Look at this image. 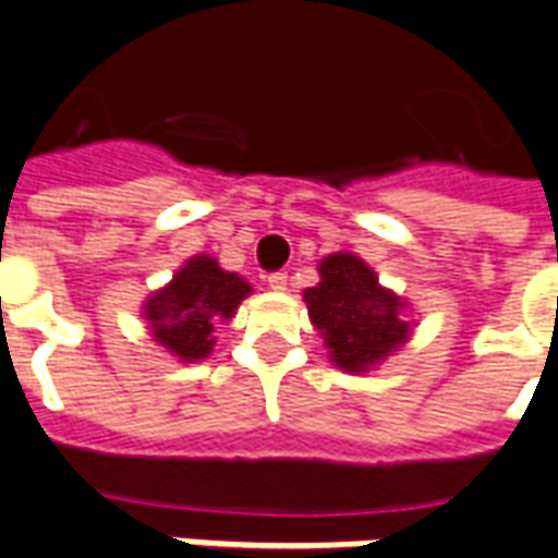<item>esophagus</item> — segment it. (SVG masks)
Listing matches in <instances>:
<instances>
[{"instance_id":"1","label":"esophagus","mask_w":558,"mask_h":558,"mask_svg":"<svg viewBox=\"0 0 558 558\" xmlns=\"http://www.w3.org/2000/svg\"><path fill=\"white\" fill-rule=\"evenodd\" d=\"M267 286H270L272 291H279V294L288 291V272H270V276H267Z\"/></svg>"}]
</instances>
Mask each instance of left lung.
Wrapping results in <instances>:
<instances>
[{"instance_id":"1","label":"left lung","mask_w":558,"mask_h":558,"mask_svg":"<svg viewBox=\"0 0 558 558\" xmlns=\"http://www.w3.org/2000/svg\"><path fill=\"white\" fill-rule=\"evenodd\" d=\"M303 303L330 363L349 375L373 373L412 339L409 300L381 286L373 267L354 252H333L318 260V286L303 291Z\"/></svg>"}]
</instances>
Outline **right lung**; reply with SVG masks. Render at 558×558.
I'll use <instances>...</instances> for the list:
<instances>
[{"mask_svg": "<svg viewBox=\"0 0 558 558\" xmlns=\"http://www.w3.org/2000/svg\"><path fill=\"white\" fill-rule=\"evenodd\" d=\"M252 286L240 272L222 270L209 255H192L173 272L168 286L153 291L141 306V318L153 342L180 363L207 361L216 345V324L231 322Z\"/></svg>", "mask_w": 558, "mask_h": 558, "instance_id": "obj_1", "label": "right lung"}]
</instances>
